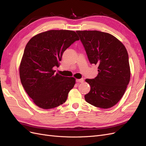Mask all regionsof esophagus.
<instances>
[{"instance_id":"obj_1","label":"esophagus","mask_w":146,"mask_h":146,"mask_svg":"<svg viewBox=\"0 0 146 146\" xmlns=\"http://www.w3.org/2000/svg\"><path fill=\"white\" fill-rule=\"evenodd\" d=\"M77 82H79V83H82L84 82V79H76Z\"/></svg>"}]
</instances>
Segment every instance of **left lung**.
Segmentation results:
<instances>
[{
  "label": "left lung",
  "instance_id": "8db88e82",
  "mask_svg": "<svg viewBox=\"0 0 146 146\" xmlns=\"http://www.w3.org/2000/svg\"><path fill=\"white\" fill-rule=\"evenodd\" d=\"M76 33L91 64L98 66V74L85 81L91 90L85 96L87 103L109 109L122 98L128 85L131 71L128 54L116 37L97 30H78Z\"/></svg>",
  "mask_w": 146,
  "mask_h": 146
}]
</instances>
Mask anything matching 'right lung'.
<instances>
[{
  "label": "right lung",
  "mask_w": 146,
  "mask_h": 146,
  "mask_svg": "<svg viewBox=\"0 0 146 146\" xmlns=\"http://www.w3.org/2000/svg\"><path fill=\"white\" fill-rule=\"evenodd\" d=\"M79 38L75 31L51 30L31 37L19 67L21 82L33 103L50 109L66 102L76 79L55 73L64 50Z\"/></svg>",
  "instance_id": "obj_1"
}]
</instances>
